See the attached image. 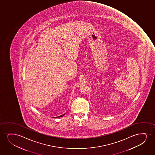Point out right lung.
Listing matches in <instances>:
<instances>
[{"mask_svg":"<svg viewBox=\"0 0 155 155\" xmlns=\"http://www.w3.org/2000/svg\"><path fill=\"white\" fill-rule=\"evenodd\" d=\"M65 114H63V115H62L61 116H58V117H62V116H63Z\"/></svg>","mask_w":155,"mask_h":155,"instance_id":"1","label":"right lung"}]
</instances>
